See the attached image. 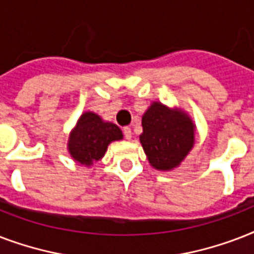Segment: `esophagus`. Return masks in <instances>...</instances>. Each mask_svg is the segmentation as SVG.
<instances>
[{"instance_id":"34e87169","label":"esophagus","mask_w":254,"mask_h":254,"mask_svg":"<svg viewBox=\"0 0 254 254\" xmlns=\"http://www.w3.org/2000/svg\"><path fill=\"white\" fill-rule=\"evenodd\" d=\"M124 134H125V138L127 139V141H130L131 139V129L129 127H124Z\"/></svg>"}]
</instances>
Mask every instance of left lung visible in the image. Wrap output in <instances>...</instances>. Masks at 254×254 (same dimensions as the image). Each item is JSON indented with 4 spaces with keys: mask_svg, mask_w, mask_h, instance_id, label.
I'll return each instance as SVG.
<instances>
[{
    "mask_svg": "<svg viewBox=\"0 0 254 254\" xmlns=\"http://www.w3.org/2000/svg\"><path fill=\"white\" fill-rule=\"evenodd\" d=\"M139 142L151 166L171 171L181 165L195 145L196 127L179 108H169L158 101L150 104L142 116Z\"/></svg>",
    "mask_w": 254,
    "mask_h": 254,
    "instance_id": "1",
    "label": "left lung"
}]
</instances>
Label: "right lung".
<instances>
[{
	"instance_id": "right-lung-1",
	"label": "right lung",
	"mask_w": 254,
	"mask_h": 254,
	"mask_svg": "<svg viewBox=\"0 0 254 254\" xmlns=\"http://www.w3.org/2000/svg\"><path fill=\"white\" fill-rule=\"evenodd\" d=\"M123 138V131L116 124L104 121L97 113L87 111L69 133L67 149L75 162L91 167L103 159L109 143Z\"/></svg>"
}]
</instances>
